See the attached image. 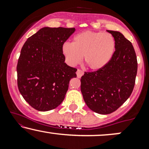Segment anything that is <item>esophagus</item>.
I'll return each mask as SVG.
<instances>
[{"label": "esophagus", "instance_id": "obj_1", "mask_svg": "<svg viewBox=\"0 0 149 149\" xmlns=\"http://www.w3.org/2000/svg\"><path fill=\"white\" fill-rule=\"evenodd\" d=\"M76 74H77V77H78V78H81V76L84 74V72H83L81 69H78L76 71Z\"/></svg>", "mask_w": 149, "mask_h": 149}]
</instances>
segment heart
<instances>
[{"label":"heart","mask_w":149,"mask_h":149,"mask_svg":"<svg viewBox=\"0 0 149 149\" xmlns=\"http://www.w3.org/2000/svg\"><path fill=\"white\" fill-rule=\"evenodd\" d=\"M115 46V40L111 33L87 31L75 36L72 44L64 43L62 52L71 66L78 64L83 57L89 69L98 70L111 60Z\"/></svg>","instance_id":"heart-1"}]
</instances>
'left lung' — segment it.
Segmentation results:
<instances>
[{
  "mask_svg": "<svg viewBox=\"0 0 149 149\" xmlns=\"http://www.w3.org/2000/svg\"><path fill=\"white\" fill-rule=\"evenodd\" d=\"M116 42L115 52L102 69L85 72L80 90L87 106L100 114L114 112L129 98L137 73V59L132 42L118 31L107 30Z\"/></svg>",
  "mask_w": 149,
  "mask_h": 149,
  "instance_id": "obj_1",
  "label": "left lung"
}]
</instances>
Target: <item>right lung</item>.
<instances>
[{
  "label": "right lung",
  "instance_id": "add662e5",
  "mask_svg": "<svg viewBox=\"0 0 149 149\" xmlns=\"http://www.w3.org/2000/svg\"><path fill=\"white\" fill-rule=\"evenodd\" d=\"M75 28L44 27L29 38L19 57L17 85L29 104L40 111L57 108L64 100L76 68L68 66L62 47Z\"/></svg>",
  "mask_w": 149,
  "mask_h": 149
}]
</instances>
